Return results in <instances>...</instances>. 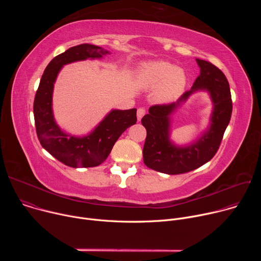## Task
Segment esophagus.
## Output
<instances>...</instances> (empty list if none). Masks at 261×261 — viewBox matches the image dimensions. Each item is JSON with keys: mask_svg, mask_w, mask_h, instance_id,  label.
Returning <instances> with one entry per match:
<instances>
[{"mask_svg": "<svg viewBox=\"0 0 261 261\" xmlns=\"http://www.w3.org/2000/svg\"><path fill=\"white\" fill-rule=\"evenodd\" d=\"M144 114H145V109L143 107H139L137 109V120L140 121L141 118L144 116Z\"/></svg>", "mask_w": 261, "mask_h": 261, "instance_id": "1", "label": "esophagus"}]
</instances>
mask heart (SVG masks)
<instances>
[{
    "mask_svg": "<svg viewBox=\"0 0 261 261\" xmlns=\"http://www.w3.org/2000/svg\"><path fill=\"white\" fill-rule=\"evenodd\" d=\"M138 84L143 89L159 87L155 97L160 102H170L177 99L186 86V75L182 70L164 61H154L142 64L138 73Z\"/></svg>",
    "mask_w": 261,
    "mask_h": 261,
    "instance_id": "heart-1",
    "label": "heart"
}]
</instances>
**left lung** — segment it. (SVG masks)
Returning a JSON list of instances; mask_svg holds the SVG:
<instances>
[{
	"label": "left lung",
	"mask_w": 261,
	"mask_h": 261,
	"mask_svg": "<svg viewBox=\"0 0 261 261\" xmlns=\"http://www.w3.org/2000/svg\"><path fill=\"white\" fill-rule=\"evenodd\" d=\"M200 74L191 90L186 91L176 102L156 104L141 119L146 130L142 155L144 164L167 174H180L194 170L208 162L219 150L232 113L230 88L226 76L211 62L196 60ZM206 89L214 103L210 129L194 144L179 148L169 140V116L194 91Z\"/></svg>",
	"instance_id": "1"
}]
</instances>
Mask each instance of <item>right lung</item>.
<instances>
[{"instance_id":"1","label":"right lung","mask_w":261,"mask_h":261,"mask_svg":"<svg viewBox=\"0 0 261 261\" xmlns=\"http://www.w3.org/2000/svg\"><path fill=\"white\" fill-rule=\"evenodd\" d=\"M109 51L92 44H80L55 57L44 70L34 100L36 132L41 145L57 160L70 167H95L103 163L118 138L136 124V108L111 110L95 130L85 137L64 133L56 124L51 101L54 84L61 68L69 63L102 58Z\"/></svg>"}]
</instances>
